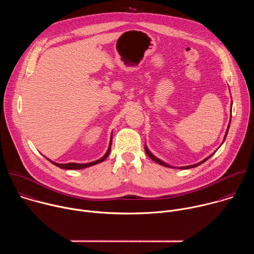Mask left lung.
<instances>
[{"label": "left lung", "mask_w": 254, "mask_h": 254, "mask_svg": "<svg viewBox=\"0 0 254 254\" xmlns=\"http://www.w3.org/2000/svg\"><path fill=\"white\" fill-rule=\"evenodd\" d=\"M231 105H232V103H231ZM230 125V124H229ZM228 129H229V126H228V128H227V130H226V134H225V136H224V139L226 138V136H227V133H228ZM144 151H146V154L153 160V161H155L156 163H158V164H160V165H162V166H164V167H169V168H172L171 166H169V165H167L166 163H164L163 161H161V160H159L158 158H156L154 155H152L151 153H150V151L147 149V147L146 146H144ZM212 156V155H211ZM210 156V157H211ZM210 157H208V158H206L205 160H203L202 162H200V163H198V164H195V165H192V166H188V167H181L180 169H190V168H194V167H197V166H199V165H201L202 163H204L205 161H207Z\"/></svg>", "instance_id": "8db88e82"}]
</instances>
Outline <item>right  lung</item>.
<instances>
[{
    "instance_id": "obj_1",
    "label": "right lung",
    "mask_w": 254,
    "mask_h": 254,
    "mask_svg": "<svg viewBox=\"0 0 254 254\" xmlns=\"http://www.w3.org/2000/svg\"><path fill=\"white\" fill-rule=\"evenodd\" d=\"M111 149H112V140H111V142H110V148H108L107 152L105 153V155H104L101 159H99V160H97V161H94V162H91V163H87V164H76V163L57 164V163H54V162L50 161L49 159H48V160H49L52 164H54L55 166H57V167H59V168H61V169H65V170H80V169H84V168H87V167H90V166H93V165H96V164H99V163L103 162V161L107 158V156L110 155Z\"/></svg>"
}]
</instances>
